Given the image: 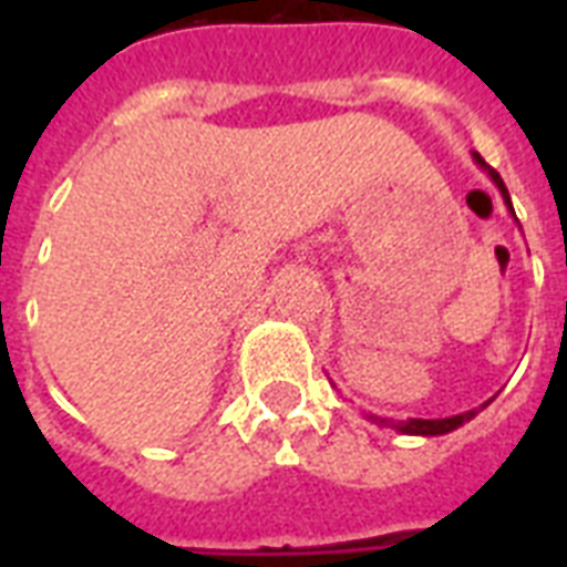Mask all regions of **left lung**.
Returning <instances> with one entry per match:
<instances>
[{
    "label": "left lung",
    "instance_id": "8db88e82",
    "mask_svg": "<svg viewBox=\"0 0 567 567\" xmlns=\"http://www.w3.org/2000/svg\"><path fill=\"white\" fill-rule=\"evenodd\" d=\"M474 162L480 164V167H483V171L488 173V176H492L494 185L501 188L503 203H506V205H509V208H512L509 190H506V185H503L501 173L494 171V167H488V164H485V158H483V155H480V153H474ZM512 214H515V212H512ZM474 414H476V412L453 414V417H439V421H423V417H409V421H391V417H379V414H368V417H371V421H377L379 426H391V430L403 432V435H444V432L458 430V426H462V423H465V421H471Z\"/></svg>",
    "mask_w": 567,
    "mask_h": 567
}]
</instances>
